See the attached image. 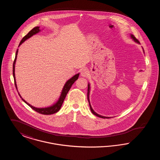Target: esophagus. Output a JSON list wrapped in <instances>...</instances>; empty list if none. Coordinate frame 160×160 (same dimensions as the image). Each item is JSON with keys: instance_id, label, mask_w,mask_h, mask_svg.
<instances>
[{"instance_id": "esophagus-1", "label": "esophagus", "mask_w": 160, "mask_h": 160, "mask_svg": "<svg viewBox=\"0 0 160 160\" xmlns=\"http://www.w3.org/2000/svg\"><path fill=\"white\" fill-rule=\"evenodd\" d=\"M88 76V71L87 69H83L81 72V76L86 77Z\"/></svg>"}]
</instances>
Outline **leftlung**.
<instances>
[{
    "mask_svg": "<svg viewBox=\"0 0 160 160\" xmlns=\"http://www.w3.org/2000/svg\"><path fill=\"white\" fill-rule=\"evenodd\" d=\"M130 37L135 42H136L137 44H140V42H139V41L137 40L136 38H135V37L132 35V34H130ZM142 49H143V53H145V51H144V50H143V47H142ZM88 102H89V107H90V109H91V110L92 113H93V114H94V115H95V116H98V117H99V118H103V119H105V118H111V117H107V116H101V115H100V114H98V113H97L94 110H93V109L92 108V107L91 106V102H90V99H89V95H90V91H91V85H90V83H88Z\"/></svg>",
    "mask_w": 160,
    "mask_h": 160,
    "instance_id": "obj_1",
    "label": "left lung"
}]
</instances>
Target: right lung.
Wrapping results in <instances>:
<instances>
[{
    "label": "right lung",
    "instance_id": "add662e5",
    "mask_svg": "<svg viewBox=\"0 0 160 160\" xmlns=\"http://www.w3.org/2000/svg\"><path fill=\"white\" fill-rule=\"evenodd\" d=\"M41 30L39 29V26H37L35 28H34L33 29H32L25 37H24V38H23L22 40L21 41V42H20V44L18 46V47L20 46H21L23 42L26 41L27 39H28L29 38H31L32 36L35 35V34L38 33L39 32H41ZM18 49H17V52H16V54H15V60L14 61V63H13V77H14V82H15V87H16V89L17 90V92L18 93V95L20 97V98H22V99L23 100V101L26 104H28L29 106L31 107L33 110H34L35 111H36L37 112H38L39 113H41V114H52L55 113H57L60 109H61V107L62 105L63 102V101L65 98L70 88H71L72 85L73 84V83L76 81L78 79V76H79V74L80 73H78L76 74V75H74V76L72 77L71 78H69L68 80L67 81V82L65 83V84H64L63 87V89L62 90L61 92V95L59 97V98H58V99L57 100V101L54 103L53 104H52V106H50L47 107H42V108H38V107H33V106H32L30 104H29L27 101H26L24 99L22 98V96L20 95V93L18 91V88H17V83H16V80H15V62H16V60H17V54H18Z\"/></svg>",
    "mask_w": 160,
    "mask_h": 160
}]
</instances>
